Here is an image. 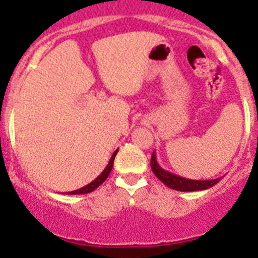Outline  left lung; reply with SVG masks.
Listing matches in <instances>:
<instances>
[{"label": "left lung", "mask_w": 258, "mask_h": 258, "mask_svg": "<svg viewBox=\"0 0 258 258\" xmlns=\"http://www.w3.org/2000/svg\"><path fill=\"white\" fill-rule=\"evenodd\" d=\"M151 169L157 178L160 179L164 184H166L169 188L177 191H200L207 190L209 187H213L214 184H217L221 178L216 179H207V181H197V179L183 178L181 175L173 174L168 170L163 169L156 160V154L152 152L151 156Z\"/></svg>", "instance_id": "1"}]
</instances>
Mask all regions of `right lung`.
I'll use <instances>...</instances> for the list:
<instances>
[{
    "mask_svg": "<svg viewBox=\"0 0 258 258\" xmlns=\"http://www.w3.org/2000/svg\"><path fill=\"white\" fill-rule=\"evenodd\" d=\"M117 151H118V150H116V151L113 152L112 156H111V159H109L108 164H107V166L104 168V170L101 173V174L98 175L94 181L90 182V183L86 184V186H84V187L79 188V190H75V191H71V192H67L68 195H81V194H89V192H92V191H94L97 187H99V186H101V184L103 183L104 181H106L107 177H108L109 173H111V170H112L113 160H115V156H116V154H117Z\"/></svg>",
    "mask_w": 258,
    "mask_h": 258,
    "instance_id": "add662e5",
    "label": "right lung"
}]
</instances>
